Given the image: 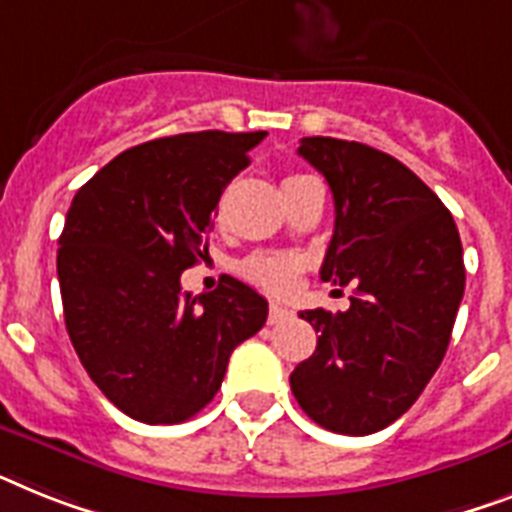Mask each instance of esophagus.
<instances>
[{
    "mask_svg": "<svg viewBox=\"0 0 512 512\" xmlns=\"http://www.w3.org/2000/svg\"><path fill=\"white\" fill-rule=\"evenodd\" d=\"M290 316H293V311L287 306H280V303H272V306H269V324H280L285 322V319H290Z\"/></svg>",
    "mask_w": 512,
    "mask_h": 512,
    "instance_id": "1",
    "label": "esophagus"
}]
</instances>
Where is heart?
Segmentation results:
<instances>
[{"label":"heart","instance_id":"1","mask_svg":"<svg viewBox=\"0 0 512 512\" xmlns=\"http://www.w3.org/2000/svg\"><path fill=\"white\" fill-rule=\"evenodd\" d=\"M301 175H290L287 180H295ZM243 274L248 280H253L256 285L272 290V293H285L295 285V277H298V261L290 259V256H277V253H259V256H251L243 264Z\"/></svg>","mask_w":512,"mask_h":512}]
</instances>
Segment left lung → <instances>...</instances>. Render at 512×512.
<instances>
[{
  "label": "left lung",
  "instance_id": "left-lung-1",
  "mask_svg": "<svg viewBox=\"0 0 512 512\" xmlns=\"http://www.w3.org/2000/svg\"><path fill=\"white\" fill-rule=\"evenodd\" d=\"M298 154L335 198L322 280L356 293L348 311H301L319 340L290 387L316 424L363 437L398 421L445 358L466 287L463 246L453 214L395 156L324 135L303 138Z\"/></svg>",
  "mask_w": 512,
  "mask_h": 512
}]
</instances>
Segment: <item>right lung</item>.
<instances>
[{
    "label": "right lung",
    "mask_w": 512,
    "mask_h": 512,
    "mask_svg": "<svg viewBox=\"0 0 512 512\" xmlns=\"http://www.w3.org/2000/svg\"><path fill=\"white\" fill-rule=\"evenodd\" d=\"M259 133L170 135L114 156L75 193L59 235L67 335L83 369L122 413L180 424L211 403L230 353L264 327L269 303L235 277L183 293L209 253L222 190Z\"/></svg>",
    "instance_id": "1"
}]
</instances>
